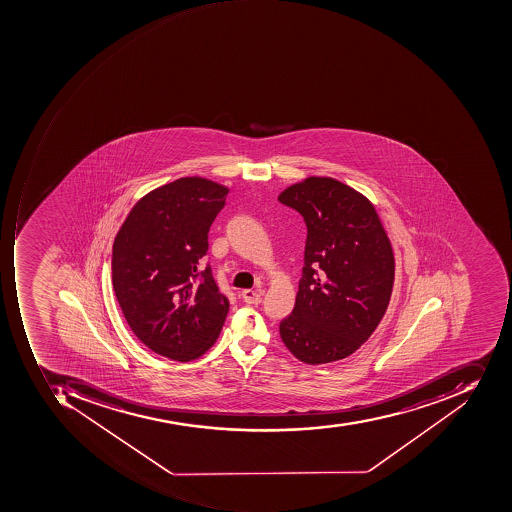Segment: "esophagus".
<instances>
[{
    "instance_id": "1",
    "label": "esophagus",
    "mask_w": 512,
    "mask_h": 512,
    "mask_svg": "<svg viewBox=\"0 0 512 512\" xmlns=\"http://www.w3.org/2000/svg\"><path fill=\"white\" fill-rule=\"evenodd\" d=\"M261 296H263V293H260V291H254V289H243V291H241V297H243L246 304H261V300H263V297Z\"/></svg>"
}]
</instances>
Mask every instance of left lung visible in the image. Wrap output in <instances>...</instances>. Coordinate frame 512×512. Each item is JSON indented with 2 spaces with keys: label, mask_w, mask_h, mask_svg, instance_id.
Listing matches in <instances>:
<instances>
[{
  "label": "left lung",
  "mask_w": 512,
  "mask_h": 512,
  "mask_svg": "<svg viewBox=\"0 0 512 512\" xmlns=\"http://www.w3.org/2000/svg\"><path fill=\"white\" fill-rule=\"evenodd\" d=\"M279 201L304 216V275L280 338L297 360H342L371 338L385 316L395 260L375 205L327 176L289 185Z\"/></svg>",
  "instance_id": "left-lung-1"
}]
</instances>
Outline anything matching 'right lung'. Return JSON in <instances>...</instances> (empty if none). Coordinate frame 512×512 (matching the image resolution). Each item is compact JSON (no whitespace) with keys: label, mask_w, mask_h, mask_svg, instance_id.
<instances>
[{"label":"right lung","mask_w":512,"mask_h":512,"mask_svg":"<svg viewBox=\"0 0 512 512\" xmlns=\"http://www.w3.org/2000/svg\"><path fill=\"white\" fill-rule=\"evenodd\" d=\"M227 193L205 177H180L137 201L113 241L118 304L134 335L157 355L196 360L223 328L229 300L210 266L201 271V260Z\"/></svg>","instance_id":"add662e5"}]
</instances>
